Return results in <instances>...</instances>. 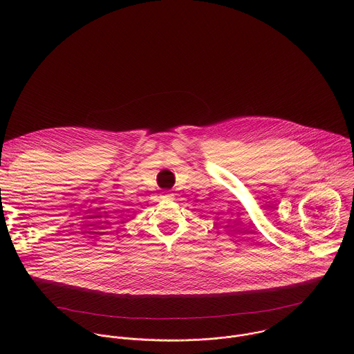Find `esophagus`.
<instances>
[{
  "instance_id": "34e87169",
  "label": "esophagus",
  "mask_w": 354,
  "mask_h": 354,
  "mask_svg": "<svg viewBox=\"0 0 354 354\" xmlns=\"http://www.w3.org/2000/svg\"><path fill=\"white\" fill-rule=\"evenodd\" d=\"M162 197H165V198H172V197H174V193H172V192H164V193H162Z\"/></svg>"
}]
</instances>
